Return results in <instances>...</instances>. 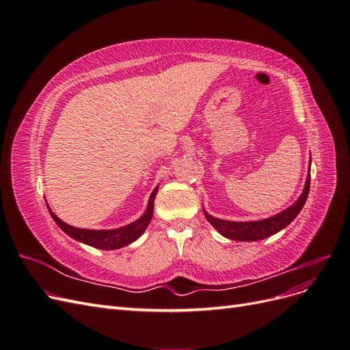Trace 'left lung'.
Wrapping results in <instances>:
<instances>
[{"instance_id": "obj_1", "label": "left lung", "mask_w": 350, "mask_h": 350, "mask_svg": "<svg viewBox=\"0 0 350 350\" xmlns=\"http://www.w3.org/2000/svg\"><path fill=\"white\" fill-rule=\"evenodd\" d=\"M310 183H311V175L308 174L304 191L301 197L296 200V203L283 210L282 213L269 219L257 220V221H229V220H221V219L210 216L207 211H204V216L210 221L211 226L219 232V234H221L229 239L250 242V241L269 238L274 234H278V232L282 230L283 228L288 226L291 221L299 215V211L302 210L305 201L310 194Z\"/></svg>"}]
</instances>
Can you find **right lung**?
<instances>
[{"label": "right lung", "mask_w": 350, "mask_h": 350, "mask_svg": "<svg viewBox=\"0 0 350 350\" xmlns=\"http://www.w3.org/2000/svg\"><path fill=\"white\" fill-rule=\"evenodd\" d=\"M156 193H157V188H154V191L149 198V206H147V210L139 220H135L134 224H130L124 228L113 229V230H90V229L74 228L64 224V221H62L59 217H57L51 210L49 213L52 219L55 220V224L71 238L99 250H116V248H122L125 245H129V243L134 242L137 238H140L143 232L146 230V228L149 226L153 216V201H154Z\"/></svg>", "instance_id": "1"}]
</instances>
